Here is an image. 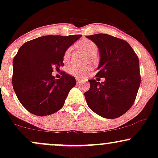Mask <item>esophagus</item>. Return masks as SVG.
<instances>
[{"label": "esophagus", "mask_w": 158, "mask_h": 158, "mask_svg": "<svg viewBox=\"0 0 158 158\" xmlns=\"http://www.w3.org/2000/svg\"><path fill=\"white\" fill-rule=\"evenodd\" d=\"M75 79H76V81H77V83H79V82L81 81V79H80L79 77H75Z\"/></svg>", "instance_id": "obj_1"}]
</instances>
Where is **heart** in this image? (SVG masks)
Masks as SVG:
<instances>
[{
    "label": "heart",
    "mask_w": 158,
    "mask_h": 158,
    "mask_svg": "<svg viewBox=\"0 0 158 158\" xmlns=\"http://www.w3.org/2000/svg\"><path fill=\"white\" fill-rule=\"evenodd\" d=\"M75 46L77 48L83 50L91 57H94L98 52V47L96 43L91 40H88V39H82V40H79L78 42L75 43ZM71 52H72V48L71 47H68L65 50V52H64L63 55L64 62H68V60H70ZM92 70L93 68L90 65L81 67L75 65V64H73V65H71L69 68L68 73L70 75L77 77H83L86 76L88 74H89L90 73H91Z\"/></svg>",
    "instance_id": "obj_1"
}]
</instances>
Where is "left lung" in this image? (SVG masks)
Segmentation results:
<instances>
[{"label": "left lung", "instance_id": "8db88e82", "mask_svg": "<svg viewBox=\"0 0 158 158\" xmlns=\"http://www.w3.org/2000/svg\"><path fill=\"white\" fill-rule=\"evenodd\" d=\"M96 43L101 56L96 77L90 80L85 98L90 109L106 118L122 116L131 107L139 90L141 75L139 58L129 43L106 34L87 36Z\"/></svg>", "mask_w": 158, "mask_h": 158}]
</instances>
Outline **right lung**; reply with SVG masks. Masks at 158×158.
<instances>
[{
	"label": "right lung",
	"instance_id": "1",
	"mask_svg": "<svg viewBox=\"0 0 158 158\" xmlns=\"http://www.w3.org/2000/svg\"><path fill=\"white\" fill-rule=\"evenodd\" d=\"M81 35H48L25 42L14 58L13 88L19 101L30 113L44 116L59 111L74 77L62 71L60 79L52 75L53 68L64 65L63 55Z\"/></svg>",
	"mask_w": 158,
	"mask_h": 158
}]
</instances>
